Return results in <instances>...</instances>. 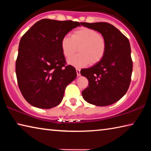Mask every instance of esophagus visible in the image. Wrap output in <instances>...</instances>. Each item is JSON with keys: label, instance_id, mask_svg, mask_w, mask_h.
<instances>
[{"label": "esophagus", "instance_id": "1", "mask_svg": "<svg viewBox=\"0 0 151 151\" xmlns=\"http://www.w3.org/2000/svg\"><path fill=\"white\" fill-rule=\"evenodd\" d=\"M76 75H77L78 76H81V69L78 68H76Z\"/></svg>", "mask_w": 151, "mask_h": 151}]
</instances>
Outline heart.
Masks as SVG:
<instances>
[{"label":"heart","instance_id":"b5f03b06","mask_svg":"<svg viewBox=\"0 0 151 151\" xmlns=\"http://www.w3.org/2000/svg\"><path fill=\"white\" fill-rule=\"evenodd\" d=\"M79 49V54L74 56L68 62L76 67H82L99 62L106 50V41L103 35L90 28L83 27L73 31L71 37L66 35L61 40L63 55L70 58Z\"/></svg>","mask_w":151,"mask_h":151}]
</instances>
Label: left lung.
Here are the masks:
<instances>
[{"instance_id":"obj_1","label":"left lung","mask_w":151,"mask_h":151,"mask_svg":"<svg viewBox=\"0 0 151 151\" xmlns=\"http://www.w3.org/2000/svg\"><path fill=\"white\" fill-rule=\"evenodd\" d=\"M81 24L99 32L106 41L104 57L92 67L81 70V75L88 81L82 95L94 105H111L126 94L131 83L132 60L129 40L107 22H82Z\"/></svg>"}]
</instances>
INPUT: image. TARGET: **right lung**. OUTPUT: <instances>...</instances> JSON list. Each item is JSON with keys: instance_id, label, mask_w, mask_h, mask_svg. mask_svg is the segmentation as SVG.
I'll return each instance as SVG.
<instances>
[{"instance_id": "add662e5", "label": "right lung", "mask_w": 151, "mask_h": 151, "mask_svg": "<svg viewBox=\"0 0 151 151\" xmlns=\"http://www.w3.org/2000/svg\"><path fill=\"white\" fill-rule=\"evenodd\" d=\"M81 23L42 19L22 37L16 75L20 91L31 105L48 109L62 101L66 86L76 77V71L66 65L61 40Z\"/></svg>"}]
</instances>
